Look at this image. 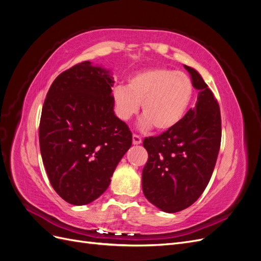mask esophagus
<instances>
[{
    "label": "esophagus",
    "mask_w": 261,
    "mask_h": 261,
    "mask_svg": "<svg viewBox=\"0 0 261 261\" xmlns=\"http://www.w3.org/2000/svg\"><path fill=\"white\" fill-rule=\"evenodd\" d=\"M141 138L138 136V135H136V134H134L133 135V144L134 145H139V144H141Z\"/></svg>",
    "instance_id": "1"
}]
</instances>
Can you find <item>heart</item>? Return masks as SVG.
<instances>
[{
    "label": "heart",
    "instance_id": "heart-1",
    "mask_svg": "<svg viewBox=\"0 0 261 261\" xmlns=\"http://www.w3.org/2000/svg\"><path fill=\"white\" fill-rule=\"evenodd\" d=\"M194 98V84L188 75L171 68L141 70L128 80V86L113 89L117 116L128 121L143 109L141 126L171 130L183 121Z\"/></svg>",
    "mask_w": 261,
    "mask_h": 261
}]
</instances>
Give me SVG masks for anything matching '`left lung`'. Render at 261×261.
I'll return each mask as SVG.
<instances>
[{
	"instance_id": "left-lung-1",
	"label": "left lung",
	"mask_w": 261,
	"mask_h": 261,
	"mask_svg": "<svg viewBox=\"0 0 261 261\" xmlns=\"http://www.w3.org/2000/svg\"><path fill=\"white\" fill-rule=\"evenodd\" d=\"M199 90L196 107L176 127L144 139L148 160L143 170L146 198L164 212L188 208L206 189L221 145L217 99L197 70L184 65Z\"/></svg>"
}]
</instances>
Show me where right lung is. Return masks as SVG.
I'll return each mask as SVG.
<instances>
[{"instance_id":"obj_1","label":"right lung","mask_w":261,"mask_h":261,"mask_svg":"<svg viewBox=\"0 0 261 261\" xmlns=\"http://www.w3.org/2000/svg\"><path fill=\"white\" fill-rule=\"evenodd\" d=\"M112 76L85 61L61 73L46 93L39 125L43 165L54 191L68 203L103 194L132 146L128 126L115 116Z\"/></svg>"}]
</instances>
